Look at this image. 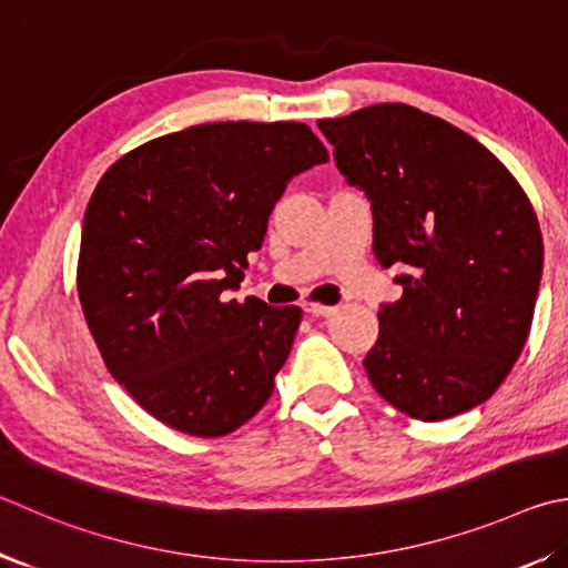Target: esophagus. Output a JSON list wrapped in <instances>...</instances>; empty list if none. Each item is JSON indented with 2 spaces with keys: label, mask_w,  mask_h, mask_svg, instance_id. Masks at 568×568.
Here are the masks:
<instances>
[{
  "label": "esophagus",
  "mask_w": 568,
  "mask_h": 568,
  "mask_svg": "<svg viewBox=\"0 0 568 568\" xmlns=\"http://www.w3.org/2000/svg\"><path fill=\"white\" fill-rule=\"evenodd\" d=\"M303 311L307 315H313V317H327V315L335 313V307L323 305V303H303Z\"/></svg>",
  "instance_id": "34e87169"
}]
</instances>
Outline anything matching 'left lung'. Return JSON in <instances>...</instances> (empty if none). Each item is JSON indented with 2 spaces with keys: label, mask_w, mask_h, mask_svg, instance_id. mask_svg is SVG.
Returning <instances> with one entry per match:
<instances>
[{
  "label": "left lung",
  "mask_w": 568,
  "mask_h": 568,
  "mask_svg": "<svg viewBox=\"0 0 568 568\" xmlns=\"http://www.w3.org/2000/svg\"><path fill=\"white\" fill-rule=\"evenodd\" d=\"M335 163L373 205V251L395 265L365 357L373 387L405 415L437 422L481 405L529 337L544 243L507 166L469 133L407 104L317 121Z\"/></svg>",
  "instance_id": "1"
}]
</instances>
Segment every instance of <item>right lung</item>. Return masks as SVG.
Returning <instances> with one entry per match:
<instances>
[{
    "label": "right lung",
    "instance_id": "right-lung-1",
    "mask_svg": "<svg viewBox=\"0 0 568 568\" xmlns=\"http://www.w3.org/2000/svg\"><path fill=\"white\" fill-rule=\"evenodd\" d=\"M327 161L295 121L199 123L129 151L81 225L77 291L119 385L193 437L245 425L275 387L303 311L239 291L287 181Z\"/></svg>",
    "mask_w": 568,
    "mask_h": 568
}]
</instances>
